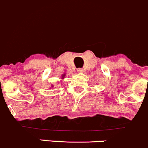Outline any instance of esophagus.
Segmentation results:
<instances>
[{
  "instance_id": "34e87169",
  "label": "esophagus",
  "mask_w": 148,
  "mask_h": 148,
  "mask_svg": "<svg viewBox=\"0 0 148 148\" xmlns=\"http://www.w3.org/2000/svg\"><path fill=\"white\" fill-rule=\"evenodd\" d=\"M77 72H78V73H83V72H84V70H83V68H77Z\"/></svg>"
}]
</instances>
